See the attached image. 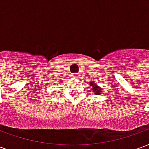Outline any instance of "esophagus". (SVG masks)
Returning a JSON list of instances; mask_svg holds the SVG:
<instances>
[{"label":"esophagus","instance_id":"obj_1","mask_svg":"<svg viewBox=\"0 0 149 149\" xmlns=\"http://www.w3.org/2000/svg\"><path fill=\"white\" fill-rule=\"evenodd\" d=\"M74 77H77V76H76V75H74Z\"/></svg>","mask_w":149,"mask_h":149}]
</instances>
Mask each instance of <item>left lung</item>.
Returning a JSON list of instances; mask_svg holds the SVG:
<instances>
[{
	"label": "left lung",
	"instance_id": "obj_1",
	"mask_svg": "<svg viewBox=\"0 0 149 149\" xmlns=\"http://www.w3.org/2000/svg\"><path fill=\"white\" fill-rule=\"evenodd\" d=\"M90 86L93 88V93H95L96 95H100L101 93L103 92V88H100V86H98L97 84H95V82H90Z\"/></svg>",
	"mask_w": 149,
	"mask_h": 149
}]
</instances>
